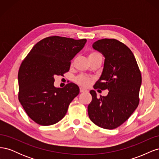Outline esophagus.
<instances>
[{"instance_id":"obj_1","label":"esophagus","mask_w":159,"mask_h":159,"mask_svg":"<svg viewBox=\"0 0 159 159\" xmlns=\"http://www.w3.org/2000/svg\"><path fill=\"white\" fill-rule=\"evenodd\" d=\"M80 92H81V93L87 92V91H88V90H87V89H84V88H80Z\"/></svg>"}]
</instances>
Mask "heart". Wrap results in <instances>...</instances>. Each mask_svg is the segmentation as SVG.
<instances>
[{"label":"heart","instance_id":"obj_1","mask_svg":"<svg viewBox=\"0 0 159 159\" xmlns=\"http://www.w3.org/2000/svg\"><path fill=\"white\" fill-rule=\"evenodd\" d=\"M89 59H91V58H97V57H102V56L101 54L98 52H91L90 54H89ZM76 82L78 83V84L84 86V87H88L90 85V84L92 81V79L90 78L89 77L85 75H80L79 76H78L75 79Z\"/></svg>","mask_w":159,"mask_h":159}]
</instances>
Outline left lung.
Listing matches in <instances>:
<instances>
[{
	"label": "left lung",
	"mask_w": 159,
	"mask_h": 159,
	"mask_svg": "<svg viewBox=\"0 0 159 159\" xmlns=\"http://www.w3.org/2000/svg\"><path fill=\"white\" fill-rule=\"evenodd\" d=\"M92 46L105 57L102 74L93 88L109 93L98 98L94 90L90 91L92 100L88 115L96 125L113 129L126 121L138 107L141 74L133 52L121 42L105 38Z\"/></svg>",
	"instance_id": "obj_1"
}]
</instances>
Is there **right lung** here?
I'll return each mask as SVG.
<instances>
[{
	"label": "right lung",
	"instance_id": "1",
	"mask_svg": "<svg viewBox=\"0 0 159 159\" xmlns=\"http://www.w3.org/2000/svg\"><path fill=\"white\" fill-rule=\"evenodd\" d=\"M87 40L57 36L36 44L22 62L18 74V100L32 120L40 125H54L63 118L70 103L80 93L69 83L63 88L54 85V75L68 71L71 60Z\"/></svg>",
	"mask_w": 159,
	"mask_h": 159
}]
</instances>
